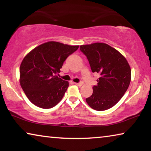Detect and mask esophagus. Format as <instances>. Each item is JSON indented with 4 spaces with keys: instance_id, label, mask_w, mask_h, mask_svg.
I'll use <instances>...</instances> for the list:
<instances>
[{
    "instance_id": "1",
    "label": "esophagus",
    "mask_w": 151,
    "mask_h": 151,
    "mask_svg": "<svg viewBox=\"0 0 151 151\" xmlns=\"http://www.w3.org/2000/svg\"><path fill=\"white\" fill-rule=\"evenodd\" d=\"M75 84L76 85H77V86H82V85H83V83H81V82H80V83H75Z\"/></svg>"
}]
</instances>
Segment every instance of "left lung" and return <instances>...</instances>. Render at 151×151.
<instances>
[{
    "label": "left lung",
    "instance_id": "8db88e82",
    "mask_svg": "<svg viewBox=\"0 0 151 151\" xmlns=\"http://www.w3.org/2000/svg\"><path fill=\"white\" fill-rule=\"evenodd\" d=\"M80 50L87 58L92 72L100 74L86 103L99 111L111 108L121 100L131 83L129 63L118 50L105 43L81 45Z\"/></svg>",
    "mask_w": 151,
    "mask_h": 151
}]
</instances>
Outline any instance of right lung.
<instances>
[{
  "label": "right lung",
  "mask_w": 151,
  "mask_h": 151,
  "mask_svg": "<svg viewBox=\"0 0 151 151\" xmlns=\"http://www.w3.org/2000/svg\"><path fill=\"white\" fill-rule=\"evenodd\" d=\"M78 47L50 41L38 46L24 58L20 66V84L32 104L50 109L61 101L68 83L57 74Z\"/></svg>",
  "instance_id": "right-lung-1"
}]
</instances>
